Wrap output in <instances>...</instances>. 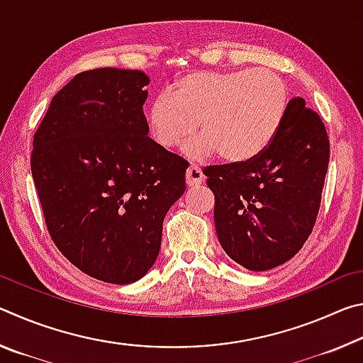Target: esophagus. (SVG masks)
Masks as SVG:
<instances>
[{"instance_id": "obj_1", "label": "esophagus", "mask_w": 363, "mask_h": 363, "mask_svg": "<svg viewBox=\"0 0 363 363\" xmlns=\"http://www.w3.org/2000/svg\"><path fill=\"white\" fill-rule=\"evenodd\" d=\"M205 174L203 171L196 167H189V169L186 171V184L189 187H194V186H200V184L205 182Z\"/></svg>"}]
</instances>
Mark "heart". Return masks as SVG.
<instances>
[{
	"label": "heart",
	"mask_w": 363,
	"mask_h": 363,
	"mask_svg": "<svg viewBox=\"0 0 363 363\" xmlns=\"http://www.w3.org/2000/svg\"><path fill=\"white\" fill-rule=\"evenodd\" d=\"M288 88L269 70L192 72L177 82L171 94H160L145 110L150 136L171 149L184 145L190 160L219 153L224 162L243 163L272 143L288 108Z\"/></svg>",
	"instance_id": "obj_1"
}]
</instances>
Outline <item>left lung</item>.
I'll list each match as a JSON object with an SVG mask.
<instances>
[{
    "label": "left lung",
    "mask_w": 363,
    "mask_h": 363,
    "mask_svg": "<svg viewBox=\"0 0 363 363\" xmlns=\"http://www.w3.org/2000/svg\"><path fill=\"white\" fill-rule=\"evenodd\" d=\"M330 143L303 97L288 102L277 134L259 155L205 169L220 247L245 269L262 272L303 248L315 224Z\"/></svg>",
    "instance_id": "1"
}]
</instances>
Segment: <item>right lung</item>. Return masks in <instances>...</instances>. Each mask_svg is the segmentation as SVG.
<instances>
[{
	"label": "right lung",
	"mask_w": 363,
	"mask_h": 363,
	"mask_svg": "<svg viewBox=\"0 0 363 363\" xmlns=\"http://www.w3.org/2000/svg\"><path fill=\"white\" fill-rule=\"evenodd\" d=\"M140 70L83 72L52 97L33 138L32 176L49 235L73 266L115 285L155 264L187 162L149 138Z\"/></svg>",
	"instance_id": "right-lung-1"
}]
</instances>
